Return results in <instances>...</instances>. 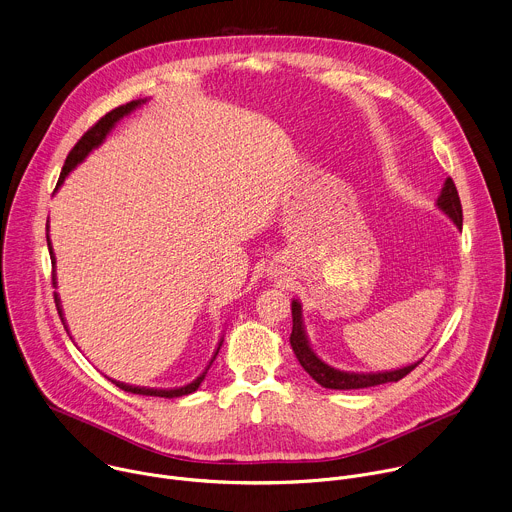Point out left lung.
Wrapping results in <instances>:
<instances>
[{"instance_id":"8db88e82","label":"left lung","mask_w":512,"mask_h":512,"mask_svg":"<svg viewBox=\"0 0 512 512\" xmlns=\"http://www.w3.org/2000/svg\"><path fill=\"white\" fill-rule=\"evenodd\" d=\"M436 208L450 220L454 222V226L458 230H462V206H460V197H458V189L454 185V181L448 177L444 181V187L436 199ZM292 335H290V347L298 359V363L302 365V369L309 373L319 385L327 387V389H363V387H373V385H381V383H389V381H399L401 377H405L412 369H416L420 361L405 365V367H397V369H389V371H375V373H359V371H343L337 369L329 363H325L313 349L309 335H306L304 329V321H302V304L292 298Z\"/></svg>"}]
</instances>
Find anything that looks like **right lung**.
Segmentation results:
<instances>
[{
	"label": "right lung",
	"instance_id": "obj_1",
	"mask_svg": "<svg viewBox=\"0 0 512 512\" xmlns=\"http://www.w3.org/2000/svg\"><path fill=\"white\" fill-rule=\"evenodd\" d=\"M147 102V98H141V100H133V102H127V105H123V107H119V109H115V111H111L109 115H105L102 117L90 131H86L84 133V137L74 145V149L68 153V157H66V161H64V167H62V173H60V179H58V183H56V191H58V187L64 183V179L70 175V171H74L96 147H100L102 145V141H105L107 137H109V133L117 127V123L123 119V117H127V115H131L135 109H139L141 105H145ZM50 228V226H48ZM46 228V230H48ZM46 240H48V250H50V258H52V266L56 268V256H54V250H52V242H50V236H46ZM52 282H54V286H56V274L52 276ZM54 300H56V309H58V315H60V319H62V323H64V327H66V319H64V313H62V302H60V296H58V292H54ZM222 343H224V337L220 339V343H218V347H216V351H214V355H212V359H210V363L206 365V369H203L201 373H199V377H195L191 383H187V385H181V387H171V389H157V387H141V385H129V383H123V381H117V379H111L117 387H121V389H125V391H129V393H139V395H153V397H181V395H187V393H193L199 385H201V381L206 379V373H208V369L212 367V363H214V359L218 357V353H220V347H222Z\"/></svg>",
	"mask_w": 512,
	"mask_h": 512
}]
</instances>
